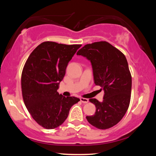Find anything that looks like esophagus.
Listing matches in <instances>:
<instances>
[{"mask_svg": "<svg viewBox=\"0 0 156 156\" xmlns=\"http://www.w3.org/2000/svg\"><path fill=\"white\" fill-rule=\"evenodd\" d=\"M80 101L83 102V103L86 104L89 102V100L87 99V98H80Z\"/></svg>", "mask_w": 156, "mask_h": 156, "instance_id": "1", "label": "esophagus"}]
</instances>
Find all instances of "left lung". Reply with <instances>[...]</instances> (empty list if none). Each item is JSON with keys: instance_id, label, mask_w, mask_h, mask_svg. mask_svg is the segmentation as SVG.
Here are the masks:
<instances>
[{"instance_id": "obj_1", "label": "left lung", "mask_w": 156, "mask_h": 156, "mask_svg": "<svg viewBox=\"0 0 156 156\" xmlns=\"http://www.w3.org/2000/svg\"><path fill=\"white\" fill-rule=\"evenodd\" d=\"M77 55L90 60L94 83L105 91L102 102L89 99L96 109L87 120L99 129L112 127L122 120L130 103L132 80L126 57L106 41L85 44Z\"/></svg>"}]
</instances>
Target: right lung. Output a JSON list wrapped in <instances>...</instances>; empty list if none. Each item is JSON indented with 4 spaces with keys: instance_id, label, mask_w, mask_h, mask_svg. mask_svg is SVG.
<instances>
[{
    "instance_id": "add662e5",
    "label": "right lung",
    "mask_w": 156,
    "mask_h": 156,
    "mask_svg": "<svg viewBox=\"0 0 156 156\" xmlns=\"http://www.w3.org/2000/svg\"><path fill=\"white\" fill-rule=\"evenodd\" d=\"M80 47L43 42L25 62L21 76L23 101L33 119L43 128L61 125L72 105L80 101L78 98L59 95L57 89L69 62Z\"/></svg>"
}]
</instances>
